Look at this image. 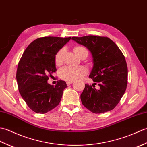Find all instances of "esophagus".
<instances>
[{
	"label": "esophagus",
	"mask_w": 147,
	"mask_h": 147,
	"mask_svg": "<svg viewBox=\"0 0 147 147\" xmlns=\"http://www.w3.org/2000/svg\"><path fill=\"white\" fill-rule=\"evenodd\" d=\"M73 82H74L73 81H67V82H66V84L67 85H71V84L73 83Z\"/></svg>",
	"instance_id": "esophagus-1"
}]
</instances>
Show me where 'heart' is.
Returning a JSON list of instances; mask_svg holds the SVG:
<instances>
[{
    "mask_svg": "<svg viewBox=\"0 0 147 147\" xmlns=\"http://www.w3.org/2000/svg\"><path fill=\"white\" fill-rule=\"evenodd\" d=\"M87 51L85 48L83 47L77 46L74 48L75 54L80 57V55L83 51ZM64 53V49H62L57 52L55 57V62L56 65H61L62 63V59ZM87 73L86 68L83 66H70L66 65L61 69L59 71V75L62 79L67 81H74L78 80L85 76Z\"/></svg>",
    "mask_w": 147,
    "mask_h": 147,
    "instance_id": "1",
    "label": "heart"
}]
</instances>
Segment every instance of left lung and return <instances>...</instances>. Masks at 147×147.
I'll return each mask as SVG.
<instances>
[{"label":"left lung","mask_w":147,"mask_h":147,"mask_svg":"<svg viewBox=\"0 0 147 147\" xmlns=\"http://www.w3.org/2000/svg\"><path fill=\"white\" fill-rule=\"evenodd\" d=\"M71 39L91 52L93 65L89 77L100 86L96 90L85 84L80 96L82 104L95 114L112 110L127 87V67L123 54L108 37L88 35Z\"/></svg>","instance_id":"left-lung-1"}]
</instances>
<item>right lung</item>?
Returning a JSON list of instances; mask_svg holds the SVG:
<instances>
[{"instance_id":"obj_1","label":"right lung","mask_w":147,"mask_h":147,"mask_svg":"<svg viewBox=\"0 0 147 147\" xmlns=\"http://www.w3.org/2000/svg\"><path fill=\"white\" fill-rule=\"evenodd\" d=\"M71 37L45 36L34 40L27 47L19 62L16 80L19 92L27 105L36 113L44 114L59 105L67 86L59 80L55 86L47 83L57 71L55 57Z\"/></svg>"}]
</instances>
